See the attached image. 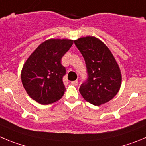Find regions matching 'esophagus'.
Wrapping results in <instances>:
<instances>
[{
  "instance_id": "34e87169",
  "label": "esophagus",
  "mask_w": 146,
  "mask_h": 146,
  "mask_svg": "<svg viewBox=\"0 0 146 146\" xmlns=\"http://www.w3.org/2000/svg\"><path fill=\"white\" fill-rule=\"evenodd\" d=\"M78 81H72L71 82V84L72 85H73V86H77L78 85Z\"/></svg>"
}]
</instances>
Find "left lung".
<instances>
[{
    "mask_svg": "<svg viewBox=\"0 0 146 146\" xmlns=\"http://www.w3.org/2000/svg\"><path fill=\"white\" fill-rule=\"evenodd\" d=\"M85 60L88 78L79 92L86 102L96 106L112 99L122 84L120 68L111 52L104 42L92 36L74 41Z\"/></svg>",
    "mask_w": 146,
    "mask_h": 146,
    "instance_id": "8db88e82",
    "label": "left lung"
}]
</instances>
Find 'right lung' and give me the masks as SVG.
Returning a JSON list of instances; mask_svg holds the SVG:
<instances>
[{"instance_id":"1","label":"right lung","mask_w":146,"mask_h":146,"mask_svg":"<svg viewBox=\"0 0 146 146\" xmlns=\"http://www.w3.org/2000/svg\"><path fill=\"white\" fill-rule=\"evenodd\" d=\"M73 44L72 39H47L27 58L21 69V78L24 89L32 99L46 105L62 98L65 90L62 82L65 68L61 64V58Z\"/></svg>"}]
</instances>
